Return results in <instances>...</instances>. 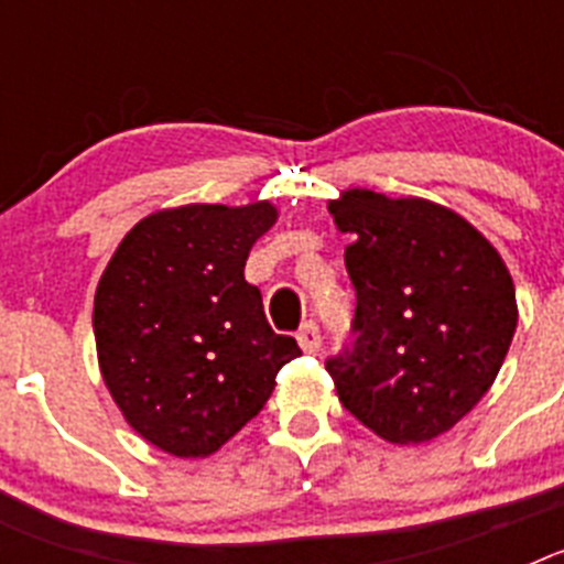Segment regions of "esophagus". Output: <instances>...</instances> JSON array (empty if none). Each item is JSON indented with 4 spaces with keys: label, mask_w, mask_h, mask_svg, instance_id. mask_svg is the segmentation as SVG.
Segmentation results:
<instances>
[{
    "label": "esophagus",
    "mask_w": 564,
    "mask_h": 564,
    "mask_svg": "<svg viewBox=\"0 0 564 564\" xmlns=\"http://www.w3.org/2000/svg\"><path fill=\"white\" fill-rule=\"evenodd\" d=\"M296 341L305 352H316L318 347H322V333H318V327L313 325V322H305V325H302V330L296 333Z\"/></svg>",
    "instance_id": "1"
}]
</instances>
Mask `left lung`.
Instances as JSON below:
<instances>
[{
    "instance_id": "left-lung-1",
    "label": "left lung",
    "mask_w": 564,
    "mask_h": 564,
    "mask_svg": "<svg viewBox=\"0 0 564 564\" xmlns=\"http://www.w3.org/2000/svg\"><path fill=\"white\" fill-rule=\"evenodd\" d=\"M350 234L358 333L330 358L338 401L398 446L449 432L500 372L517 330L514 279L468 220L423 197L347 188L327 203Z\"/></svg>"
}]
</instances>
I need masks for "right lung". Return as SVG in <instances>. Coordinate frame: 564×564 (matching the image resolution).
<instances>
[{
	"mask_svg": "<svg viewBox=\"0 0 564 564\" xmlns=\"http://www.w3.org/2000/svg\"><path fill=\"white\" fill-rule=\"evenodd\" d=\"M276 217L268 200L161 208L129 228L98 279L104 383L129 426L166 455H214L302 356L246 282L248 253Z\"/></svg>",
	"mask_w": 564,
	"mask_h": 564,
	"instance_id": "obj_1",
	"label": "right lung"
}]
</instances>
